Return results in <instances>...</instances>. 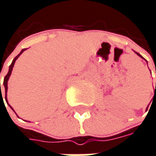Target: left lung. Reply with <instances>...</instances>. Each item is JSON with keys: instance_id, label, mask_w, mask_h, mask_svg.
<instances>
[{"instance_id": "1", "label": "left lung", "mask_w": 156, "mask_h": 156, "mask_svg": "<svg viewBox=\"0 0 156 156\" xmlns=\"http://www.w3.org/2000/svg\"><path fill=\"white\" fill-rule=\"evenodd\" d=\"M136 55H138V56H140V58H143L142 56H141V55H140L139 53H137V52H136ZM155 91H156V83H155V90H154V92H155Z\"/></svg>"}]
</instances>
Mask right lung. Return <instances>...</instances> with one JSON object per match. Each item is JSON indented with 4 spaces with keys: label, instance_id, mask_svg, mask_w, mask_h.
<instances>
[{
    "label": "right lung",
    "instance_id": "right-lung-1",
    "mask_svg": "<svg viewBox=\"0 0 156 156\" xmlns=\"http://www.w3.org/2000/svg\"><path fill=\"white\" fill-rule=\"evenodd\" d=\"M25 49H23L22 50L20 51V53L19 55H17L16 57L14 58L13 61H12V63H11V64H10V68H9V72H8L7 74L5 75V78H4V82H3V84H4L5 90V101H6V102H7V98H6V92H7V88H8V87H7L8 79H9V78H10V74H11V72H12V69H13V67H14V64H15V62H16V60L17 58H19L20 55H21L23 52L25 51ZM0 88H1V83H0ZM1 96H2V95H1ZM8 105H9V104H8ZM9 106H10V105H9ZM10 108H11V109L13 110V108H12V107H10Z\"/></svg>",
    "mask_w": 156,
    "mask_h": 156
}]
</instances>
